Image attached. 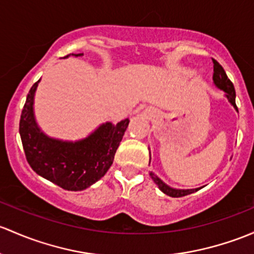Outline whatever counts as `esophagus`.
Returning a JSON list of instances; mask_svg holds the SVG:
<instances>
[{"label": "esophagus", "mask_w": 254, "mask_h": 254, "mask_svg": "<svg viewBox=\"0 0 254 254\" xmlns=\"http://www.w3.org/2000/svg\"><path fill=\"white\" fill-rule=\"evenodd\" d=\"M143 113H145V116H147V117H151V116H152L151 111H148V109H146V111L143 112Z\"/></svg>", "instance_id": "esophagus-1"}]
</instances>
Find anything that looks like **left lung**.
<instances>
[{
  "label": "left lung",
  "mask_w": 254,
  "mask_h": 254,
  "mask_svg": "<svg viewBox=\"0 0 254 254\" xmlns=\"http://www.w3.org/2000/svg\"><path fill=\"white\" fill-rule=\"evenodd\" d=\"M213 64H214V73H213V81H214L215 86L218 87V89L223 90L224 92H225V97L228 98L229 102L231 103V105L234 106V108L237 111V107H236V102H235V98H236V92H235V87H234V84L230 81V79L228 78V75H226L225 70H224L223 66L219 64L217 61L213 60ZM149 175H151L152 180L154 181V183L157 184V186L159 188V190H161L163 193L168 194V196L170 197H183V196H188V194H191L193 193V192L198 191L199 189H191V190H178V189H173L170 188V186H168L167 184H164L161 179L158 178L157 175H154L153 172L149 173Z\"/></svg>",
  "instance_id": "left-lung-1"
}]
</instances>
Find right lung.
<instances>
[{
    "instance_id": "add662e5",
    "label": "right lung",
    "mask_w": 254,
    "mask_h": 254,
    "mask_svg": "<svg viewBox=\"0 0 254 254\" xmlns=\"http://www.w3.org/2000/svg\"><path fill=\"white\" fill-rule=\"evenodd\" d=\"M74 56L78 57L82 53ZM39 82L37 80L26 96L19 122L26 161L36 174L64 190H85L111 168L129 119L117 125L105 123L86 138L75 142L49 137L37 127L34 116V96Z\"/></svg>"
}]
</instances>
